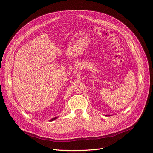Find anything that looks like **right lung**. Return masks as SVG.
Wrapping results in <instances>:
<instances>
[{"label":"right lung","instance_id":"right-lung-1","mask_svg":"<svg viewBox=\"0 0 153 153\" xmlns=\"http://www.w3.org/2000/svg\"><path fill=\"white\" fill-rule=\"evenodd\" d=\"M56 118H57V117H55V118H53V119H52L50 120V121H53V120H55V119H56Z\"/></svg>","mask_w":153,"mask_h":153}]
</instances>
